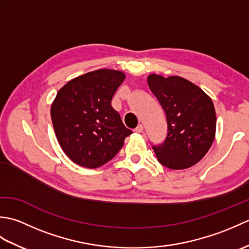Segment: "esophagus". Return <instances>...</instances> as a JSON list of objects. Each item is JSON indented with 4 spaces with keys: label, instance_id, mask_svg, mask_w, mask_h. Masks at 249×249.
<instances>
[{
    "label": "esophagus",
    "instance_id": "esophagus-1",
    "mask_svg": "<svg viewBox=\"0 0 249 249\" xmlns=\"http://www.w3.org/2000/svg\"><path fill=\"white\" fill-rule=\"evenodd\" d=\"M142 131H143V126H142L141 124H139V125L137 126V127L135 128V133L140 134V133H142Z\"/></svg>",
    "mask_w": 249,
    "mask_h": 249
}]
</instances>
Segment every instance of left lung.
Returning <instances> with one entry per match:
<instances>
[{
	"instance_id": "8db88e82",
	"label": "left lung",
	"mask_w": 249,
	"mask_h": 249,
	"mask_svg": "<svg viewBox=\"0 0 249 249\" xmlns=\"http://www.w3.org/2000/svg\"><path fill=\"white\" fill-rule=\"evenodd\" d=\"M147 84L166 113L168 135L160 145H153L162 166L172 170L199 162L210 150L216 133L212 99L199 87L178 76L151 73Z\"/></svg>"
}]
</instances>
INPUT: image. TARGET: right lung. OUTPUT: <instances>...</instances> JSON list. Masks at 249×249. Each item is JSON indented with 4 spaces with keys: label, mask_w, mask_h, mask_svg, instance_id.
I'll return each instance as SVG.
<instances>
[{
    "label": "right lung",
    "mask_w": 249,
    "mask_h": 249,
    "mask_svg": "<svg viewBox=\"0 0 249 249\" xmlns=\"http://www.w3.org/2000/svg\"><path fill=\"white\" fill-rule=\"evenodd\" d=\"M124 80L123 71L103 68L72 79L57 92L51 106L52 124L62 150L77 165H105L131 134L111 106Z\"/></svg>",
    "instance_id": "obj_1"
}]
</instances>
